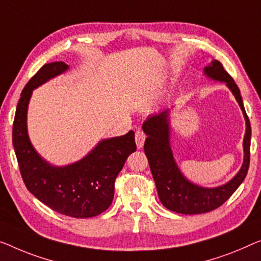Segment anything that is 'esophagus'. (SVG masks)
Masks as SVG:
<instances>
[{"instance_id": "1", "label": "esophagus", "mask_w": 261, "mask_h": 261, "mask_svg": "<svg viewBox=\"0 0 261 261\" xmlns=\"http://www.w3.org/2000/svg\"><path fill=\"white\" fill-rule=\"evenodd\" d=\"M146 136L143 131H137L136 132V144H137L138 149H142L144 145V142H145Z\"/></svg>"}]
</instances>
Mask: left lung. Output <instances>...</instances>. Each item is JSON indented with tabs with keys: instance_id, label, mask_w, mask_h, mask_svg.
<instances>
[{
	"instance_id": "1",
	"label": "left lung",
	"mask_w": 261,
	"mask_h": 261,
	"mask_svg": "<svg viewBox=\"0 0 261 261\" xmlns=\"http://www.w3.org/2000/svg\"><path fill=\"white\" fill-rule=\"evenodd\" d=\"M204 75L213 81L224 82L242 109L246 122L243 142L244 162L238 173L226 184L217 188H204L194 184L181 173L173 158L170 141V109L150 115L143 123V131L147 136L144 151L149 161L158 197L166 208L181 215H199L219 207L244 181L250 166L251 124L238 85L223 68V64L216 60L204 68Z\"/></svg>"
}]
</instances>
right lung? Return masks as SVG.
I'll return each instance as SVG.
<instances>
[{"mask_svg":"<svg viewBox=\"0 0 261 261\" xmlns=\"http://www.w3.org/2000/svg\"><path fill=\"white\" fill-rule=\"evenodd\" d=\"M69 69L64 62L44 64L23 89L15 114L13 145L23 181L38 200L72 218L98 216L111 205L115 179L135 152V132L100 141L85 157L64 166L51 165L31 144L27 114L33 90Z\"/></svg>","mask_w":261,"mask_h":261,"instance_id":"1","label":"right lung"}]
</instances>
